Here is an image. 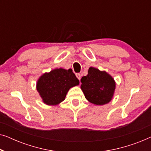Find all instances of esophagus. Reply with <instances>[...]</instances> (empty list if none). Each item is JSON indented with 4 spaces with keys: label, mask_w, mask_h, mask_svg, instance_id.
Segmentation results:
<instances>
[{
    "label": "esophagus",
    "mask_w": 151,
    "mask_h": 151,
    "mask_svg": "<svg viewBox=\"0 0 151 151\" xmlns=\"http://www.w3.org/2000/svg\"><path fill=\"white\" fill-rule=\"evenodd\" d=\"M76 77H77L78 79L80 80V79H81V76H80V74L79 73H77L76 74Z\"/></svg>",
    "instance_id": "esophagus-1"
}]
</instances>
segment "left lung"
Wrapping results in <instances>:
<instances>
[{"label": "left lung", "instance_id": "1", "mask_svg": "<svg viewBox=\"0 0 151 151\" xmlns=\"http://www.w3.org/2000/svg\"><path fill=\"white\" fill-rule=\"evenodd\" d=\"M81 89L86 100L96 105L107 104L111 100L115 88L113 78L106 71L90 67L88 75L83 76Z\"/></svg>", "mask_w": 151, "mask_h": 151}]
</instances>
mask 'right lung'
Returning <instances> with one entry per match:
<instances>
[{
  "label": "right lung",
  "instance_id": "1",
  "mask_svg": "<svg viewBox=\"0 0 151 151\" xmlns=\"http://www.w3.org/2000/svg\"><path fill=\"white\" fill-rule=\"evenodd\" d=\"M71 69H56L45 73L37 82L36 88L43 102L47 105H56L65 99L70 88L79 84Z\"/></svg>",
  "mask_w": 151,
  "mask_h": 151
}]
</instances>
